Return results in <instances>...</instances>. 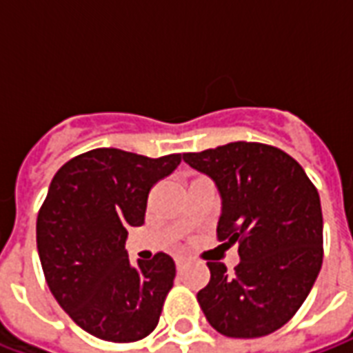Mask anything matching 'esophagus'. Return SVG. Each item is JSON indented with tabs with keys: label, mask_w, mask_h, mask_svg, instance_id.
I'll return each instance as SVG.
<instances>
[{
	"label": "esophagus",
	"mask_w": 353,
	"mask_h": 353,
	"mask_svg": "<svg viewBox=\"0 0 353 353\" xmlns=\"http://www.w3.org/2000/svg\"><path fill=\"white\" fill-rule=\"evenodd\" d=\"M185 263H187V259L185 257H176V266H177V270H181L185 266Z\"/></svg>",
	"instance_id": "34e87169"
}]
</instances>
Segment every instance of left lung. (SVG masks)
Here are the masks:
<instances>
[{"label":"left lung","mask_w":353,"mask_h":353,"mask_svg":"<svg viewBox=\"0 0 353 353\" xmlns=\"http://www.w3.org/2000/svg\"><path fill=\"white\" fill-rule=\"evenodd\" d=\"M191 168L214 179L221 196L217 238L238 244L234 274L208 261L210 283L200 308L215 331L257 339L285 325L301 308L323 261L318 189L281 149L232 141L183 153Z\"/></svg>","instance_id":"left-lung-1"}]
</instances>
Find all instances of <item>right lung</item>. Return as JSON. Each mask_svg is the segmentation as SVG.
<instances>
[{
    "mask_svg": "<svg viewBox=\"0 0 353 353\" xmlns=\"http://www.w3.org/2000/svg\"><path fill=\"white\" fill-rule=\"evenodd\" d=\"M179 162L181 154L101 147L65 162L50 181L37 215L45 280L68 316L101 341H141L159 323L176 263L161 252L132 265L124 244L145 221L153 185Z\"/></svg>",
    "mask_w": 353,
    "mask_h": 353,
    "instance_id": "add662e5",
    "label": "right lung"
}]
</instances>
